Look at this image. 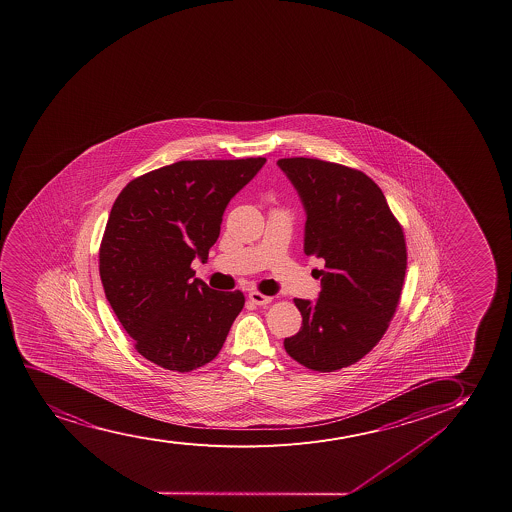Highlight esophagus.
Wrapping results in <instances>:
<instances>
[{
  "label": "esophagus",
  "instance_id": "34e87169",
  "mask_svg": "<svg viewBox=\"0 0 512 512\" xmlns=\"http://www.w3.org/2000/svg\"><path fill=\"white\" fill-rule=\"evenodd\" d=\"M249 299H251V302H254V304H258V306H265V304L271 302L270 296H263L261 292H256V290L249 292Z\"/></svg>",
  "mask_w": 512,
  "mask_h": 512
}]
</instances>
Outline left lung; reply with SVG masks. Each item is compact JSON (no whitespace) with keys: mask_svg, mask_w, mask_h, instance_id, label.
<instances>
[{"mask_svg":"<svg viewBox=\"0 0 512 512\" xmlns=\"http://www.w3.org/2000/svg\"><path fill=\"white\" fill-rule=\"evenodd\" d=\"M280 170L306 211L304 253L325 259L316 301L294 299L302 327L284 340L309 370H340L375 347L392 320L406 277V241L382 189L354 168L284 158Z\"/></svg>","mask_w":512,"mask_h":512,"instance_id":"8db88e82","label":"left lung"}]
</instances>
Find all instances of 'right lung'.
<instances>
[{
	"instance_id": "right-lung-1",
	"label": "right lung",
	"mask_w": 512,
	"mask_h": 512,
	"mask_svg": "<svg viewBox=\"0 0 512 512\" xmlns=\"http://www.w3.org/2000/svg\"><path fill=\"white\" fill-rule=\"evenodd\" d=\"M266 158L177 161L125 185L99 247L105 296L141 356L165 370L192 371L222 349L241 290L194 278L208 261L230 199Z\"/></svg>"
}]
</instances>
